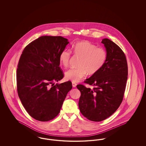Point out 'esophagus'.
Here are the masks:
<instances>
[{
	"instance_id": "34e87169",
	"label": "esophagus",
	"mask_w": 146,
	"mask_h": 146,
	"mask_svg": "<svg viewBox=\"0 0 146 146\" xmlns=\"http://www.w3.org/2000/svg\"><path fill=\"white\" fill-rule=\"evenodd\" d=\"M76 85H77V84H76V83L72 82V86H73V87H74V88L76 87Z\"/></svg>"
}]
</instances>
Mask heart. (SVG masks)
<instances>
[{
    "mask_svg": "<svg viewBox=\"0 0 146 146\" xmlns=\"http://www.w3.org/2000/svg\"><path fill=\"white\" fill-rule=\"evenodd\" d=\"M72 52L75 56L80 57L78 66L72 68L65 73L67 80L78 82L86 76L96 74L104 67L107 58V52L103 47L88 40L76 42L72 45ZM72 52L70 50L64 49L59 55V61L63 67H68Z\"/></svg>",
    "mask_w": 146,
    "mask_h": 146,
    "instance_id": "obj_1",
    "label": "heart"
}]
</instances>
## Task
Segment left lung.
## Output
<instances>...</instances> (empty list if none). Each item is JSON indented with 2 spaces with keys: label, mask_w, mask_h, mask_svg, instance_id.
<instances>
[{
  "label": "left lung",
  "mask_w": 146,
  "mask_h": 146,
  "mask_svg": "<svg viewBox=\"0 0 146 146\" xmlns=\"http://www.w3.org/2000/svg\"><path fill=\"white\" fill-rule=\"evenodd\" d=\"M101 42L107 52L106 63L101 70L84 82L94 88H87L82 84L76 86L81 92L80 111L93 121H102L117 110L123 100L128 74L123 51L108 39H104Z\"/></svg>",
  "instance_id": "obj_1"
}]
</instances>
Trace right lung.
<instances>
[{
  "label": "right lung",
  "instance_id": "add662e5",
  "mask_svg": "<svg viewBox=\"0 0 146 146\" xmlns=\"http://www.w3.org/2000/svg\"><path fill=\"white\" fill-rule=\"evenodd\" d=\"M68 43L61 36H42L22 52L16 73L17 93L26 111L37 120L55 118L72 88L70 81L54 83L64 76L59 55Z\"/></svg>",
  "mask_w": 146,
  "mask_h": 146
}]
</instances>
